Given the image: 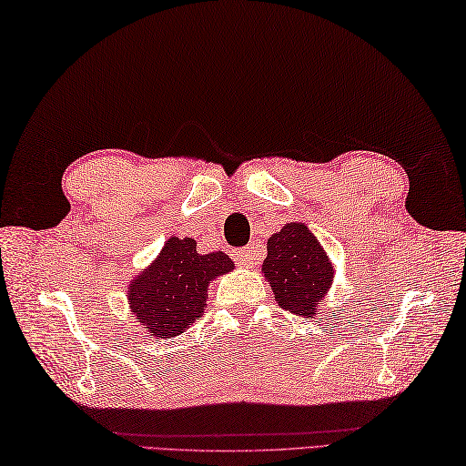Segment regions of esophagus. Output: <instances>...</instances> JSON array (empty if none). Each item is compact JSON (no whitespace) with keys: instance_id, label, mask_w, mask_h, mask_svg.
<instances>
[{"instance_id":"1","label":"esophagus","mask_w":466,"mask_h":466,"mask_svg":"<svg viewBox=\"0 0 466 466\" xmlns=\"http://www.w3.org/2000/svg\"><path fill=\"white\" fill-rule=\"evenodd\" d=\"M258 251H255V247H243V249L235 251V261L241 265V268H253V265H258Z\"/></svg>"}]
</instances>
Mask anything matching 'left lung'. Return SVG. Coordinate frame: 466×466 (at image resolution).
Here are the masks:
<instances>
[{"mask_svg":"<svg viewBox=\"0 0 466 466\" xmlns=\"http://www.w3.org/2000/svg\"><path fill=\"white\" fill-rule=\"evenodd\" d=\"M261 273L279 306L301 318L318 316V306L336 278L324 245L306 223L298 221L286 223L269 237Z\"/></svg>","mask_w":466,"mask_h":466,"instance_id":"1","label":"left lung"}]
</instances>
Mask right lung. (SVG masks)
<instances>
[{"label": "right lung", "instance_id": "1", "mask_svg": "<svg viewBox=\"0 0 466 466\" xmlns=\"http://www.w3.org/2000/svg\"><path fill=\"white\" fill-rule=\"evenodd\" d=\"M233 269L227 253H198L191 237H168L157 259L128 281V308L150 336L175 338L203 316L208 283Z\"/></svg>", "mask_w": 466, "mask_h": 466}]
</instances>
